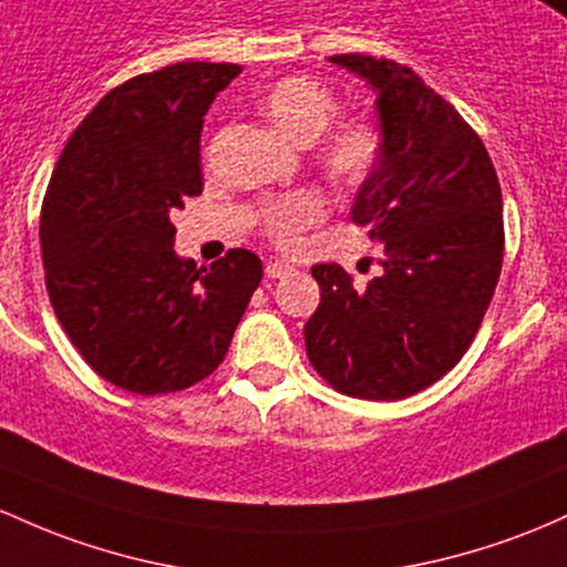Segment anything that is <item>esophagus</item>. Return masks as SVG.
Returning <instances> with one entry per match:
<instances>
[{
  "label": "esophagus",
  "instance_id": "obj_1",
  "mask_svg": "<svg viewBox=\"0 0 567 567\" xmlns=\"http://www.w3.org/2000/svg\"><path fill=\"white\" fill-rule=\"evenodd\" d=\"M291 272H295V267H291L289 262H267L265 265V276L267 278H286V276H291Z\"/></svg>",
  "mask_w": 567,
  "mask_h": 567
}]
</instances>
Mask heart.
Masks as SVG:
<instances>
[{
	"label": "heart",
	"mask_w": 567,
	"mask_h": 567,
	"mask_svg": "<svg viewBox=\"0 0 567 567\" xmlns=\"http://www.w3.org/2000/svg\"><path fill=\"white\" fill-rule=\"evenodd\" d=\"M265 117L297 144L316 146V163L327 171L340 187L355 189L369 182L383 157V128L369 114H346L334 120L337 95L323 82L308 74H289L272 82L262 93ZM327 214V200L313 189L284 195L270 200L259 214L262 233L272 244L291 246Z\"/></svg>",
	"instance_id": "heart-1"
}]
</instances>
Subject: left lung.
I'll list each match as a JSON object with an SVG mask.
<instances>
[{"instance_id":"left-lung-1","label":"left lung","mask_w":567,"mask_h":567,"mask_svg":"<svg viewBox=\"0 0 567 567\" xmlns=\"http://www.w3.org/2000/svg\"><path fill=\"white\" fill-rule=\"evenodd\" d=\"M329 61L378 91L383 157L351 219L383 244V270L361 286L334 262L310 267L321 302L305 348L334 391L396 402L444 378L480 332L504 265V200L482 138L410 66Z\"/></svg>"}]
</instances>
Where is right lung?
Listing matches in <instances>:
<instances>
[{
	"label": "right lung",
	"mask_w": 567,
	"mask_h": 567,
	"mask_svg": "<svg viewBox=\"0 0 567 567\" xmlns=\"http://www.w3.org/2000/svg\"><path fill=\"white\" fill-rule=\"evenodd\" d=\"M238 63L184 61L112 87L63 146L42 200L44 286L95 374L157 396L225 361L262 281L249 249L212 267L174 251L171 212L203 193L200 131Z\"/></svg>",
	"instance_id": "right-lung-1"
}]
</instances>
